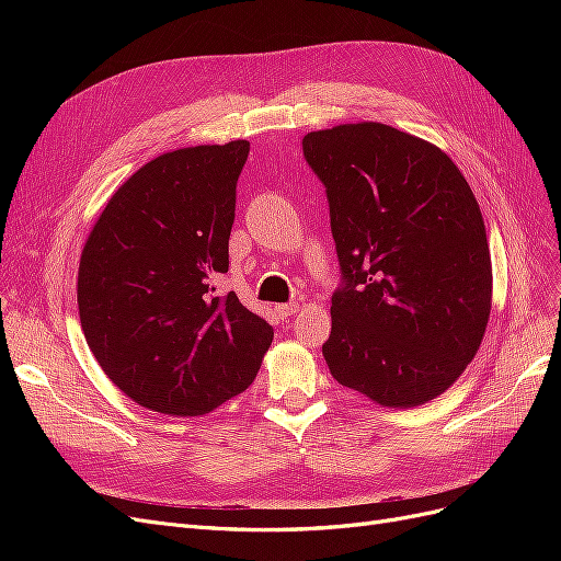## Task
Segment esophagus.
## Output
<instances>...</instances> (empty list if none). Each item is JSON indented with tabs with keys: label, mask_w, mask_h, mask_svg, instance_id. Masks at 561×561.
<instances>
[{
	"label": "esophagus",
	"mask_w": 561,
	"mask_h": 561,
	"mask_svg": "<svg viewBox=\"0 0 561 561\" xmlns=\"http://www.w3.org/2000/svg\"><path fill=\"white\" fill-rule=\"evenodd\" d=\"M297 304H278L276 307V313L280 316V318H290V316H295L297 313Z\"/></svg>",
	"instance_id": "34e87169"
}]
</instances>
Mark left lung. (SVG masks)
Returning a JSON list of instances; mask_svg holds the SVG:
<instances>
[{"label": "left lung", "instance_id": "8db88e82", "mask_svg": "<svg viewBox=\"0 0 561 561\" xmlns=\"http://www.w3.org/2000/svg\"><path fill=\"white\" fill-rule=\"evenodd\" d=\"M304 159L325 184L342 285L322 355L383 407H416L463 375L491 311L478 201L443 149L393 126L313 130Z\"/></svg>", "mask_w": 561, "mask_h": 561}]
</instances>
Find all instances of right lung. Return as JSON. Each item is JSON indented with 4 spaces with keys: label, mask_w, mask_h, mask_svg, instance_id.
<instances>
[{
    "label": "right lung",
    "mask_w": 561,
    "mask_h": 561,
    "mask_svg": "<svg viewBox=\"0 0 561 561\" xmlns=\"http://www.w3.org/2000/svg\"><path fill=\"white\" fill-rule=\"evenodd\" d=\"M250 142L198 145L145 163L110 198L81 252V330L105 375L138 404L208 414L257 377L274 328L233 293L236 182Z\"/></svg>",
    "instance_id": "1"
}]
</instances>
